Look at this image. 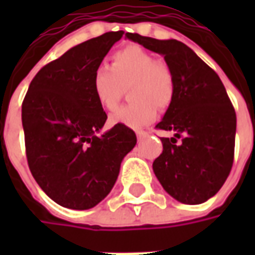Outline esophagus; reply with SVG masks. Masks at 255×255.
<instances>
[{
  "label": "esophagus",
  "mask_w": 255,
  "mask_h": 255,
  "mask_svg": "<svg viewBox=\"0 0 255 255\" xmlns=\"http://www.w3.org/2000/svg\"><path fill=\"white\" fill-rule=\"evenodd\" d=\"M136 136H138V139L140 140V139L146 138V136H149V133L146 132V131H136Z\"/></svg>",
  "instance_id": "1"
}]
</instances>
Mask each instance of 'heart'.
I'll return each instance as SVG.
<instances>
[{
	"mask_svg": "<svg viewBox=\"0 0 255 255\" xmlns=\"http://www.w3.org/2000/svg\"><path fill=\"white\" fill-rule=\"evenodd\" d=\"M128 89L131 104L117 109L111 116L112 124H124L129 128H143L157 117V108L171 104L175 94V82L171 69L164 61L140 46H127L113 53L109 68H95L91 89L98 105L113 111L119 104L123 89Z\"/></svg>",
	"mask_w": 255,
	"mask_h": 255,
	"instance_id": "1",
	"label": "heart"
}]
</instances>
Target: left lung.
Segmentation results:
<instances>
[{
	"mask_svg": "<svg viewBox=\"0 0 255 255\" xmlns=\"http://www.w3.org/2000/svg\"><path fill=\"white\" fill-rule=\"evenodd\" d=\"M127 38L164 56L175 82L173 98L157 124L173 136L161 138L162 153L153 162L155 176L179 202H205L223 187L234 162L236 115L224 84L182 42L129 32Z\"/></svg>",
	"mask_w": 255,
	"mask_h": 255,
	"instance_id": "obj_1",
	"label": "left lung"
}]
</instances>
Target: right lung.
I'll return each mask as SVG.
<instances>
[{
  "label": "right lung",
  "mask_w": 255,
  "mask_h": 255,
  "mask_svg": "<svg viewBox=\"0 0 255 255\" xmlns=\"http://www.w3.org/2000/svg\"><path fill=\"white\" fill-rule=\"evenodd\" d=\"M123 34L106 32L69 49L36 73L23 101L30 171L47 197L64 208L98 205L136 144L135 132L124 124L97 135L108 116L95 100L91 78Z\"/></svg>",
  "instance_id": "1"
}]
</instances>
